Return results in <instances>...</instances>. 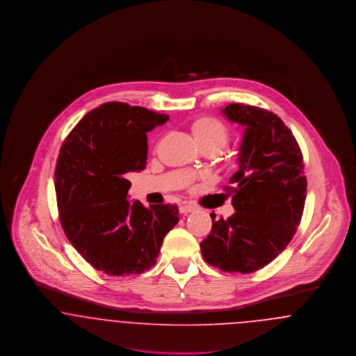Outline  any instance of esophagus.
<instances>
[{
  "label": "esophagus",
  "mask_w": 356,
  "mask_h": 356,
  "mask_svg": "<svg viewBox=\"0 0 356 356\" xmlns=\"http://www.w3.org/2000/svg\"><path fill=\"white\" fill-rule=\"evenodd\" d=\"M180 213H191V212H193L195 211V207L193 205H191V204H183V205H180Z\"/></svg>",
  "instance_id": "1"
}]
</instances>
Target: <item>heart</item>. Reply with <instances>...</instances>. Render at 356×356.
<instances>
[{"label":"heart","instance_id":"b5f03b06","mask_svg":"<svg viewBox=\"0 0 356 356\" xmlns=\"http://www.w3.org/2000/svg\"><path fill=\"white\" fill-rule=\"evenodd\" d=\"M191 132L202 149L208 148L219 152L229 140L228 127L215 118H200L195 120L191 124Z\"/></svg>","mask_w":356,"mask_h":356}]
</instances>
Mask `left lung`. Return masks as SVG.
<instances>
[{
	"label": "left lung",
	"mask_w": 356,
	"mask_h": 356,
	"mask_svg": "<svg viewBox=\"0 0 356 356\" xmlns=\"http://www.w3.org/2000/svg\"><path fill=\"white\" fill-rule=\"evenodd\" d=\"M244 128L237 170L229 179L235 213L212 218L200 243L204 260L224 272L251 273L271 263L295 235L305 209L303 156L292 132L272 112L243 104L221 109Z\"/></svg>",
	"instance_id": "left-lung-1"
}]
</instances>
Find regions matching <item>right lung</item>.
<instances>
[{"label": "right lung", "instance_id": "right-lung-1", "mask_svg": "<svg viewBox=\"0 0 356 356\" xmlns=\"http://www.w3.org/2000/svg\"><path fill=\"white\" fill-rule=\"evenodd\" d=\"M170 120L141 106L106 102L65 138L54 170L60 221L70 244L97 271L125 276L156 264L179 221L170 204L129 202L128 176L147 165V134Z\"/></svg>", "mask_w": 356, "mask_h": 356}]
</instances>
